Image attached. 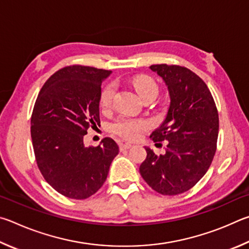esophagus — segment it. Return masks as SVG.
<instances>
[{"instance_id": "esophagus-1", "label": "esophagus", "mask_w": 249, "mask_h": 249, "mask_svg": "<svg viewBox=\"0 0 249 249\" xmlns=\"http://www.w3.org/2000/svg\"><path fill=\"white\" fill-rule=\"evenodd\" d=\"M132 145L130 144V143H120L119 144V147H120V151H125V150H129L130 147H131Z\"/></svg>"}]
</instances>
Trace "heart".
<instances>
[{
    "label": "heart",
    "mask_w": 249,
    "mask_h": 249,
    "mask_svg": "<svg viewBox=\"0 0 249 249\" xmlns=\"http://www.w3.org/2000/svg\"><path fill=\"white\" fill-rule=\"evenodd\" d=\"M132 84L142 99L150 94L158 95V85L149 76L138 75L133 77ZM112 95L113 86L108 85L105 87L102 91V95H100V106L107 107L111 102ZM147 128H149V124L144 120L130 119V118L124 117L118 118L116 121H113L110 124L111 132L127 139V140H136V139L140 137L141 132L144 131Z\"/></svg>",
    "instance_id": "obj_1"
}]
</instances>
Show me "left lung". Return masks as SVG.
I'll list each match as a JSON object with an SVG mask.
<instances>
[{"instance_id": "obj_1", "label": "left lung", "mask_w": 249, "mask_h": 249, "mask_svg": "<svg viewBox=\"0 0 249 249\" xmlns=\"http://www.w3.org/2000/svg\"><path fill=\"white\" fill-rule=\"evenodd\" d=\"M150 69L163 78L171 100L164 121L150 138L168 143L164 155L145 146L140 174L159 194L175 196L193 188L210 167L216 151L219 115L206 83L189 69L167 64Z\"/></svg>"}]
</instances>
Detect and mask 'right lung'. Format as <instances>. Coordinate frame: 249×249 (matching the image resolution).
<instances>
[{
	"label": "right lung",
	"instance_id": "obj_1",
	"mask_svg": "<svg viewBox=\"0 0 249 249\" xmlns=\"http://www.w3.org/2000/svg\"><path fill=\"white\" fill-rule=\"evenodd\" d=\"M111 71L72 65L56 71L42 86L32 115V140L43 178L59 194L86 199L106 180L119 146L105 138L84 144L89 128L100 124L102 83Z\"/></svg>",
	"mask_w": 249,
	"mask_h": 249
}]
</instances>
